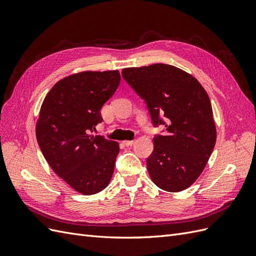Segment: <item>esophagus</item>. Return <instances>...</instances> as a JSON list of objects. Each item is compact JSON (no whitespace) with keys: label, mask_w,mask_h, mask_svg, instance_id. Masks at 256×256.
<instances>
[{"label":"esophagus","mask_w":256,"mask_h":256,"mask_svg":"<svg viewBox=\"0 0 256 256\" xmlns=\"http://www.w3.org/2000/svg\"><path fill=\"white\" fill-rule=\"evenodd\" d=\"M134 141H124L122 142V144L125 146H131V145H134Z\"/></svg>","instance_id":"obj_1"}]
</instances>
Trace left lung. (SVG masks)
Here are the masks:
<instances>
[{"mask_svg":"<svg viewBox=\"0 0 256 256\" xmlns=\"http://www.w3.org/2000/svg\"><path fill=\"white\" fill-rule=\"evenodd\" d=\"M122 76L146 104L154 127V150L146 164L154 184L178 192L194 182L216 144L212 104L200 82L166 64L125 68Z\"/></svg>","mask_w":256,"mask_h":256,"instance_id":"left-lung-1","label":"left lung"}]
</instances>
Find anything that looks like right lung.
<instances>
[{"mask_svg":"<svg viewBox=\"0 0 256 256\" xmlns=\"http://www.w3.org/2000/svg\"><path fill=\"white\" fill-rule=\"evenodd\" d=\"M120 82L118 70L72 74L54 85L42 106L36 136L44 157L58 176L84 196L104 190L114 172L118 143L92 134Z\"/></svg>","mask_w":256,"mask_h":256,"instance_id":"add662e5","label":"right lung"}]
</instances>
